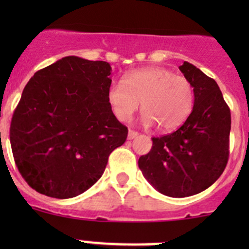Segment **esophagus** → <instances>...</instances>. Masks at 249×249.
<instances>
[{
  "instance_id": "1",
  "label": "esophagus",
  "mask_w": 249,
  "mask_h": 249,
  "mask_svg": "<svg viewBox=\"0 0 249 249\" xmlns=\"http://www.w3.org/2000/svg\"><path fill=\"white\" fill-rule=\"evenodd\" d=\"M139 135L140 134L137 131H134V130H129V134H127V139L132 140V139H135V137L139 136Z\"/></svg>"
}]
</instances>
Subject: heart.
<instances>
[{"label":"heart","instance_id":"1","mask_svg":"<svg viewBox=\"0 0 249 249\" xmlns=\"http://www.w3.org/2000/svg\"><path fill=\"white\" fill-rule=\"evenodd\" d=\"M142 107L145 126L159 125L162 131L179 127L194 106V90L187 78L176 76L162 67L136 70L123 82L113 83L107 91L112 112L122 122H127Z\"/></svg>","mask_w":249,"mask_h":249}]
</instances>
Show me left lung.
I'll return each instance as SVG.
<instances>
[{
	"label": "left lung",
	"mask_w": 249,
	"mask_h": 249,
	"mask_svg": "<svg viewBox=\"0 0 249 249\" xmlns=\"http://www.w3.org/2000/svg\"><path fill=\"white\" fill-rule=\"evenodd\" d=\"M179 70L194 90L192 113L177 131L153 137L150 152L139 159L145 179L171 197L199 194L220 177L231 129L230 109L215 80L187 61Z\"/></svg>",
	"instance_id": "8db88e82"
}]
</instances>
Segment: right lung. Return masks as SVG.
Returning <instances> with one entry per match:
<instances>
[{"instance_id":"right-lung-1","label":"right lung","mask_w":249,"mask_h":249,"mask_svg":"<svg viewBox=\"0 0 249 249\" xmlns=\"http://www.w3.org/2000/svg\"><path fill=\"white\" fill-rule=\"evenodd\" d=\"M106 61L65 56L29 80L14 110L11 145L19 172L41 194L70 199L101 178L127 127L113 114Z\"/></svg>"}]
</instances>
